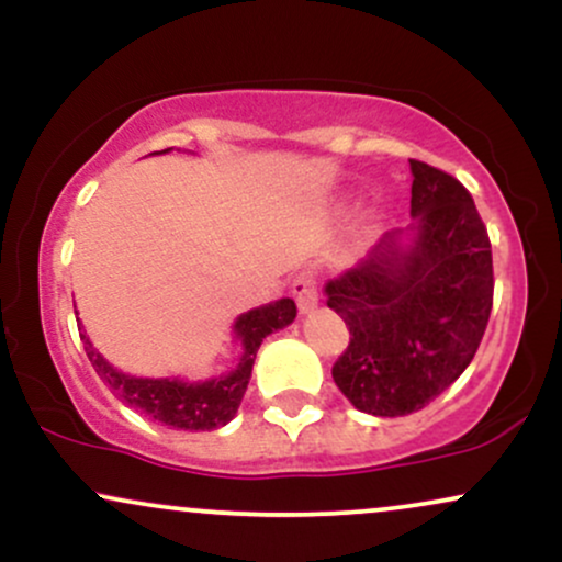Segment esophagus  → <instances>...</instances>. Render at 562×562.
Returning <instances> with one entry per match:
<instances>
[{"label": "esophagus", "mask_w": 562, "mask_h": 562, "mask_svg": "<svg viewBox=\"0 0 562 562\" xmlns=\"http://www.w3.org/2000/svg\"><path fill=\"white\" fill-rule=\"evenodd\" d=\"M290 290H293V299L295 303H299L301 314H308L317 308L319 303V293H317V277H314V272H301L295 274L293 285H290Z\"/></svg>", "instance_id": "1"}]
</instances>
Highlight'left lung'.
Segmentation results:
<instances>
[{
  "mask_svg": "<svg viewBox=\"0 0 562 562\" xmlns=\"http://www.w3.org/2000/svg\"><path fill=\"white\" fill-rule=\"evenodd\" d=\"M415 237L385 232L357 267L325 285L348 327L333 380L357 409L402 417L465 372L494 301L492 240L470 192L451 173L409 160Z\"/></svg>",
  "mask_w": 562,
  "mask_h": 562,
  "instance_id": "8db88e82",
  "label": "left lung"
}]
</instances>
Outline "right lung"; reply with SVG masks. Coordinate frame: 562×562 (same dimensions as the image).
Returning a JSON list of instances; mask_svg holds the SVG:
<instances>
[{
  "instance_id": "obj_1",
  "label": "right lung",
  "mask_w": 562,
  "mask_h": 562,
  "mask_svg": "<svg viewBox=\"0 0 562 562\" xmlns=\"http://www.w3.org/2000/svg\"><path fill=\"white\" fill-rule=\"evenodd\" d=\"M295 319V303L290 299L274 301L269 306L254 308L235 322L237 338L243 340V357L237 370L227 372L224 378L205 380V383H182V380H150L132 378L111 367L94 346L89 344L87 335L81 333L83 351L102 383L111 389L119 402H124L139 415L150 420L169 425L177 430H214L227 425L240 406L245 389H248L250 372H254V359L259 351L261 340L269 333L280 330Z\"/></svg>"
}]
</instances>
